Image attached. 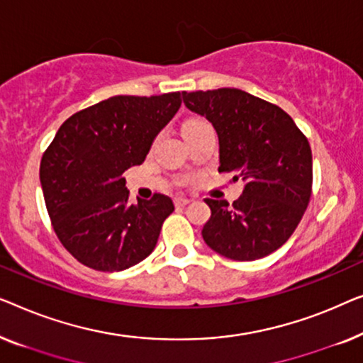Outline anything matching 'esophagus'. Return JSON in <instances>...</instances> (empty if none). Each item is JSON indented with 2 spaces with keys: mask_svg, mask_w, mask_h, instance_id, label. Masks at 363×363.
<instances>
[{
  "mask_svg": "<svg viewBox=\"0 0 363 363\" xmlns=\"http://www.w3.org/2000/svg\"><path fill=\"white\" fill-rule=\"evenodd\" d=\"M174 203L177 207H184V206H187V203H191V199H187V197H176L174 199Z\"/></svg>",
  "mask_w": 363,
  "mask_h": 363,
  "instance_id": "34e87169",
  "label": "esophagus"
}]
</instances>
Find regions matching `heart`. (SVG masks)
I'll list each match as a JSON object with an SVG mask.
<instances>
[{
  "mask_svg": "<svg viewBox=\"0 0 363 363\" xmlns=\"http://www.w3.org/2000/svg\"><path fill=\"white\" fill-rule=\"evenodd\" d=\"M202 123H206V121H202V120H197V118L187 120V121H186V123H184V125H182V131H184V130H189V128H192V126L202 125Z\"/></svg>",
  "mask_w": 363,
  "mask_h": 363,
  "instance_id": "b5f03b06",
  "label": "heart"
}]
</instances>
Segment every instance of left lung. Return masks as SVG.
<instances>
[{
  "mask_svg": "<svg viewBox=\"0 0 363 363\" xmlns=\"http://www.w3.org/2000/svg\"><path fill=\"white\" fill-rule=\"evenodd\" d=\"M182 99L217 131L218 172L245 181L232 206L206 199L212 216L202 228L203 240L237 262L273 253L299 225L313 192L308 138L283 108L243 90L182 91Z\"/></svg>",
  "mask_w": 363,
  "mask_h": 363,
  "instance_id": "left-lung-1",
  "label": "left lung"
}]
</instances>
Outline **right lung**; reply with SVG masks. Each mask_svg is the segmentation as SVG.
Returning <instances> with one entry per match:
<instances>
[{"mask_svg":"<svg viewBox=\"0 0 363 363\" xmlns=\"http://www.w3.org/2000/svg\"><path fill=\"white\" fill-rule=\"evenodd\" d=\"M181 101V91L110 96L65 120L44 151L39 177L49 218L85 267L121 272L155 250L174 203L164 194L130 203L123 172L145 161Z\"/></svg>","mask_w":363,"mask_h":363,"instance_id":"right-lung-1","label":"right lung"}]
</instances>
